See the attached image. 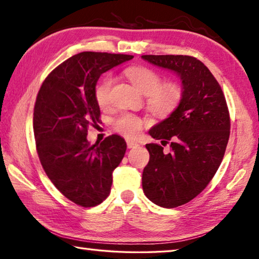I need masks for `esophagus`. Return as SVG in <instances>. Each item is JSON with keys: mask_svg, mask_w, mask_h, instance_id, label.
Listing matches in <instances>:
<instances>
[{"mask_svg": "<svg viewBox=\"0 0 259 259\" xmlns=\"http://www.w3.org/2000/svg\"><path fill=\"white\" fill-rule=\"evenodd\" d=\"M126 146H128V148H135L138 146V144L136 142H133V140H126Z\"/></svg>", "mask_w": 259, "mask_h": 259, "instance_id": "34e87169", "label": "esophagus"}]
</instances>
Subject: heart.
<instances>
[{"label":"heart","instance_id":"obj_1","mask_svg":"<svg viewBox=\"0 0 259 259\" xmlns=\"http://www.w3.org/2000/svg\"><path fill=\"white\" fill-rule=\"evenodd\" d=\"M125 75L137 89L146 96L148 108L159 116H168L178 107L183 98L182 87L176 82H162L161 75L154 69L145 66H134L125 69ZM114 78L107 74L95 87V99L100 107H106L111 99ZM146 122L135 114H122L113 122L116 133L126 138H137Z\"/></svg>","mask_w":259,"mask_h":259}]
</instances>
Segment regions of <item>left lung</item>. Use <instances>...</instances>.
I'll use <instances>...</instances> for the list:
<instances>
[{
  "instance_id": "left-lung-1",
  "label": "left lung",
  "mask_w": 259,
  "mask_h": 259,
  "mask_svg": "<svg viewBox=\"0 0 259 259\" xmlns=\"http://www.w3.org/2000/svg\"><path fill=\"white\" fill-rule=\"evenodd\" d=\"M143 59L174 71L182 80L183 98L168 119L150 130L162 145L146 144L150 161L143 171V191L153 203L176 208L190 202L211 181L230 138L225 96L199 59L183 55H145Z\"/></svg>"
}]
</instances>
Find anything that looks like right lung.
Masks as SVG:
<instances>
[{"mask_svg":"<svg viewBox=\"0 0 259 259\" xmlns=\"http://www.w3.org/2000/svg\"><path fill=\"white\" fill-rule=\"evenodd\" d=\"M133 58L81 52L57 66L38 90L33 116L38 159L57 190L81 207H95L107 198L112 174L126 150L117 135L94 145L88 142V128L100 121L95 87L103 73Z\"/></svg>","mask_w":259,"mask_h":259,"instance_id":"right-lung-1","label":"right lung"}]
</instances>
